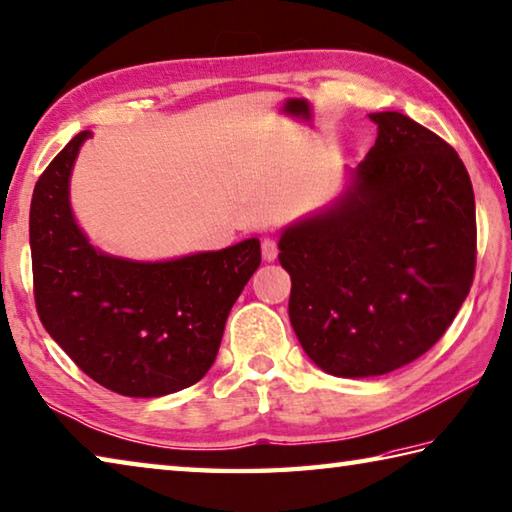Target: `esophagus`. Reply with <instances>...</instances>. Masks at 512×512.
Returning a JSON list of instances; mask_svg holds the SVG:
<instances>
[{
	"instance_id": "34e87169",
	"label": "esophagus",
	"mask_w": 512,
	"mask_h": 512,
	"mask_svg": "<svg viewBox=\"0 0 512 512\" xmlns=\"http://www.w3.org/2000/svg\"><path fill=\"white\" fill-rule=\"evenodd\" d=\"M262 257L266 262H275L277 257V241L273 237H264L262 239Z\"/></svg>"
}]
</instances>
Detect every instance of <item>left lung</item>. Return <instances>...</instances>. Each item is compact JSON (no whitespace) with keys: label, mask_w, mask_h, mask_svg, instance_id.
Instances as JSON below:
<instances>
[{"label":"left lung","mask_w":512,"mask_h":512,"mask_svg":"<svg viewBox=\"0 0 512 512\" xmlns=\"http://www.w3.org/2000/svg\"><path fill=\"white\" fill-rule=\"evenodd\" d=\"M376 143L329 206L280 232L288 318L315 365L383 376L436 345L468 297L475 192L452 147L398 111L369 114Z\"/></svg>","instance_id":"obj_1"}]
</instances>
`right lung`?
Wrapping results in <instances>:
<instances>
[{
  "label": "right lung",
  "instance_id": "right-lung-1",
  "mask_svg": "<svg viewBox=\"0 0 512 512\" xmlns=\"http://www.w3.org/2000/svg\"><path fill=\"white\" fill-rule=\"evenodd\" d=\"M73 136L35 183L31 257L44 329L111 392L159 398L208 374L232 304L262 264L259 239L174 259H129L91 244L71 208Z\"/></svg>",
  "mask_w": 512,
  "mask_h": 512
}]
</instances>
